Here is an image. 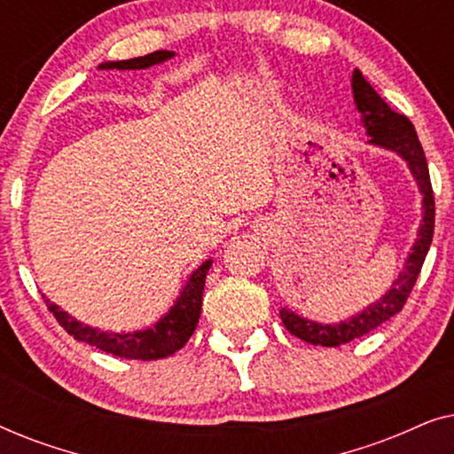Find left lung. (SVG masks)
Listing matches in <instances>:
<instances>
[{"mask_svg":"<svg viewBox=\"0 0 454 454\" xmlns=\"http://www.w3.org/2000/svg\"><path fill=\"white\" fill-rule=\"evenodd\" d=\"M353 98L359 114L364 117V126L372 136V145H380L390 151L399 153L411 167L413 177L418 179L421 194H424V221H421L418 241H415L413 252L409 254L405 270L393 283V289L376 301L374 306L364 309L362 314L353 316L351 320L340 322V325H316L289 309H281V320L285 328L297 339L306 340L312 345L322 347H339L349 343L353 339L364 337L399 314L405 306L409 295H411L413 285L418 281L421 266H424L426 254L430 250L434 235V216H436V204H434V190L430 182V171H427L426 153L419 145L418 134H415L413 123L407 120L401 111H395L372 86L365 82L362 72L353 70L351 76Z\"/></svg>","mask_w":454,"mask_h":454,"instance_id":"8db88e82","label":"left lung"}]
</instances>
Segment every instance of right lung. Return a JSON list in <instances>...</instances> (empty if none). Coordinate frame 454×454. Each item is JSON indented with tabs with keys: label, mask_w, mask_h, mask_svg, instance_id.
Returning a JSON list of instances; mask_svg holds the SVG:
<instances>
[{
	"label": "right lung",
	"mask_w": 454,
	"mask_h": 454,
	"mask_svg": "<svg viewBox=\"0 0 454 454\" xmlns=\"http://www.w3.org/2000/svg\"><path fill=\"white\" fill-rule=\"evenodd\" d=\"M171 51H154L148 53L145 58H134L126 61H109V64H101V70H145L148 66L159 64L171 58ZM213 264V260H207L200 269L194 270V275L190 277L188 285L182 291L176 306L171 308V312L165 316L154 328L148 331L132 333V334H114V333H101L97 328L80 325L67 316L64 309H59L55 303L45 300L47 309L55 316V320L59 322V326H64L67 334H72L76 340L89 343L97 349L107 351L115 357H126V359H140V362H153V359H163L169 357L173 353L182 349L188 343L192 334L196 331L198 318H200L202 309V291H204V278Z\"/></svg>",
	"instance_id": "1"
}]
</instances>
